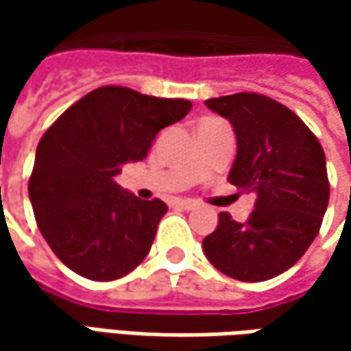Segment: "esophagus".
<instances>
[{
	"label": "esophagus",
	"instance_id": "obj_1",
	"mask_svg": "<svg viewBox=\"0 0 351 351\" xmlns=\"http://www.w3.org/2000/svg\"><path fill=\"white\" fill-rule=\"evenodd\" d=\"M176 207H180V209H185V210H191V209H195V203H193V201H187V199H178V201H176Z\"/></svg>",
	"mask_w": 351,
	"mask_h": 351
}]
</instances>
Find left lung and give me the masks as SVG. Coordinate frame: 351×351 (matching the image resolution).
Instances as JSON below:
<instances>
[{
	"label": "left lung",
	"mask_w": 351,
	"mask_h": 351,
	"mask_svg": "<svg viewBox=\"0 0 351 351\" xmlns=\"http://www.w3.org/2000/svg\"><path fill=\"white\" fill-rule=\"evenodd\" d=\"M205 105L232 125L236 158L228 182L256 195L246 223L219 215L203 252L238 281H265L287 271L317 238L330 183L318 138L285 105L260 93H234Z\"/></svg>",
	"instance_id": "1"
}]
</instances>
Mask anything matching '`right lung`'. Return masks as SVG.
I'll return each mask as SVG.
<instances>
[{"instance_id":"right-lung-1","label":"right lung","mask_w":351,"mask_h":351,"mask_svg":"<svg viewBox=\"0 0 351 351\" xmlns=\"http://www.w3.org/2000/svg\"><path fill=\"white\" fill-rule=\"evenodd\" d=\"M189 109L187 99L105 86L75 101L43 134L29 197L40 234L77 276L113 281L148 256L168 207L128 193L115 176L123 164L144 160L156 134Z\"/></svg>"}]
</instances>
